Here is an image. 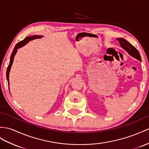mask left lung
Here are the masks:
<instances>
[{"label":"left lung","instance_id":"8db88e82","mask_svg":"<svg viewBox=\"0 0 149 149\" xmlns=\"http://www.w3.org/2000/svg\"><path fill=\"white\" fill-rule=\"evenodd\" d=\"M118 41H119L120 45L121 47L122 48H123L126 52H127L128 54L132 56L133 58H135L137 60H140V62L141 60V56L139 51L133 47V45H132L130 43H129L128 41H127L126 40H125L124 38H117L116 39Z\"/></svg>","mask_w":149,"mask_h":149}]
</instances>
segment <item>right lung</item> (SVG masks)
<instances>
[{"label": "right lung", "mask_w": 149, "mask_h": 149, "mask_svg": "<svg viewBox=\"0 0 149 149\" xmlns=\"http://www.w3.org/2000/svg\"><path fill=\"white\" fill-rule=\"evenodd\" d=\"M43 36H41V35H34V36H28L26 37L24 40H22L20 42H19L18 43H17V45L15 46V47L13 49V52L12 53V54H11L10 56V62L9 64V66L7 67V72H6V77H7V82H8V85L9 87V73H10V68L11 67H12V65L13 63V61H14V56L16 54V53L17 52V49L19 48H20L22 47H24L25 45L27 44L29 41L33 40H36V39H39V38H43Z\"/></svg>", "instance_id": "add662e5"}]
</instances>
